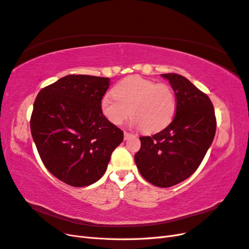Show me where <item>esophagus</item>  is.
I'll return each instance as SVG.
<instances>
[{"mask_svg": "<svg viewBox=\"0 0 249 249\" xmlns=\"http://www.w3.org/2000/svg\"><path fill=\"white\" fill-rule=\"evenodd\" d=\"M133 136V134L131 133H127V132H124V140H127L129 138H131Z\"/></svg>", "mask_w": 249, "mask_h": 249, "instance_id": "34e87169", "label": "esophagus"}]
</instances>
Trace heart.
I'll return each mask as SVG.
<instances>
[{"instance_id":"1","label":"heart","mask_w":249,"mask_h":249,"mask_svg":"<svg viewBox=\"0 0 249 249\" xmlns=\"http://www.w3.org/2000/svg\"><path fill=\"white\" fill-rule=\"evenodd\" d=\"M103 114L113 124H122L130 116L132 124L145 133H157L165 129L177 111V99L166 84L139 76L120 81L114 93L105 95L101 102Z\"/></svg>"}]
</instances>
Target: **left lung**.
Listing matches in <instances>:
<instances>
[{"instance_id":"8db88e82","label":"left lung","mask_w":249,"mask_h":249,"mask_svg":"<svg viewBox=\"0 0 249 249\" xmlns=\"http://www.w3.org/2000/svg\"><path fill=\"white\" fill-rule=\"evenodd\" d=\"M175 91L176 116L152 137H140L135 162L141 176L154 186H175L198 168L216 132L213 104L207 94L178 73H163Z\"/></svg>"}]
</instances>
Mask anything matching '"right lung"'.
I'll return each mask as SVG.
<instances>
[{
	"mask_svg": "<svg viewBox=\"0 0 249 249\" xmlns=\"http://www.w3.org/2000/svg\"><path fill=\"white\" fill-rule=\"evenodd\" d=\"M109 83V78L69 74L36 96L30 122L33 140L44 166L67 185L99 180L124 140V132L102 112Z\"/></svg>",
	"mask_w": 249,
	"mask_h": 249,
	"instance_id": "add662e5",
	"label": "right lung"
}]
</instances>
